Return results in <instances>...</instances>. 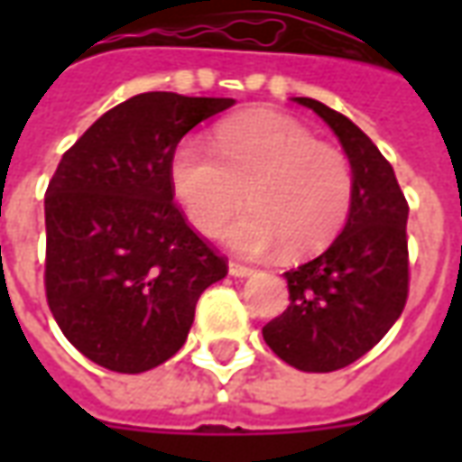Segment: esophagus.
I'll use <instances>...</instances> for the list:
<instances>
[{
  "label": "esophagus",
  "mask_w": 462,
  "mask_h": 462,
  "mask_svg": "<svg viewBox=\"0 0 462 462\" xmlns=\"http://www.w3.org/2000/svg\"><path fill=\"white\" fill-rule=\"evenodd\" d=\"M227 272H230L232 277H250V274H254V270L252 267H245V264H240V262H230L227 264Z\"/></svg>",
  "instance_id": "obj_1"
}]
</instances>
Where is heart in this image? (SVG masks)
Returning <instances> with one entry per match:
<instances>
[{
	"label": "heart",
	"instance_id": "obj_1",
	"mask_svg": "<svg viewBox=\"0 0 462 462\" xmlns=\"http://www.w3.org/2000/svg\"><path fill=\"white\" fill-rule=\"evenodd\" d=\"M212 147L185 138L168 168L175 200L200 235H217L245 190L252 208L222 232L240 254L284 247L290 257H310L344 230L354 200L351 162L301 123L272 111L235 116L217 125Z\"/></svg>",
	"mask_w": 462,
	"mask_h": 462
}]
</instances>
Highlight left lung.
<instances>
[{
  "mask_svg": "<svg viewBox=\"0 0 462 462\" xmlns=\"http://www.w3.org/2000/svg\"><path fill=\"white\" fill-rule=\"evenodd\" d=\"M294 101L339 138L354 171V200L339 237L284 272L290 307L262 337L290 366L329 374L376 346L406 307L408 202L391 162L356 123L314 98Z\"/></svg>",
  "mask_w": 462,
  "mask_h": 462,
  "instance_id": "8db88e82",
  "label": "left lung"
}]
</instances>
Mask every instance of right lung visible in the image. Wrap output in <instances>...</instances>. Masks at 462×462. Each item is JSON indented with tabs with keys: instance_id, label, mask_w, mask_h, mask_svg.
<instances>
[{
	"instance_id": "1",
	"label": "right lung",
	"mask_w": 462,
	"mask_h": 462,
	"mask_svg": "<svg viewBox=\"0 0 462 462\" xmlns=\"http://www.w3.org/2000/svg\"><path fill=\"white\" fill-rule=\"evenodd\" d=\"M232 98L151 91L104 114L49 182L46 300L86 358L141 374L175 356L195 304L227 274L172 202L171 155Z\"/></svg>"
}]
</instances>
